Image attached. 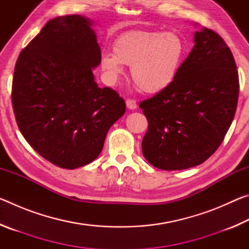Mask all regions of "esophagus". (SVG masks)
<instances>
[{
  "instance_id": "34e87169",
  "label": "esophagus",
  "mask_w": 249,
  "mask_h": 249,
  "mask_svg": "<svg viewBox=\"0 0 249 249\" xmlns=\"http://www.w3.org/2000/svg\"><path fill=\"white\" fill-rule=\"evenodd\" d=\"M126 107H127L129 109H135L137 107L136 101L133 100V99H127V100H126Z\"/></svg>"
}]
</instances>
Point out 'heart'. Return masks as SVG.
<instances>
[{"instance_id": "1", "label": "heart", "mask_w": 249, "mask_h": 249, "mask_svg": "<svg viewBox=\"0 0 249 249\" xmlns=\"http://www.w3.org/2000/svg\"><path fill=\"white\" fill-rule=\"evenodd\" d=\"M187 46L176 32L132 31L117 37L113 53H104L101 68L109 83L115 84L130 66L134 82L146 93H158L169 88L184 60Z\"/></svg>"}]
</instances>
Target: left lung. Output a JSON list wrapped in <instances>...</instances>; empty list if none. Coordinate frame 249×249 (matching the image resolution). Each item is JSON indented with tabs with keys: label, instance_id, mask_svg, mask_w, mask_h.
<instances>
[{
	"label": "left lung",
	"instance_id": "obj_1",
	"mask_svg": "<svg viewBox=\"0 0 249 249\" xmlns=\"http://www.w3.org/2000/svg\"><path fill=\"white\" fill-rule=\"evenodd\" d=\"M175 82L142 101L148 121L142 155L162 170L204 162L220 147L237 107L239 79L229 46L212 29L195 35Z\"/></svg>",
	"mask_w": 249,
	"mask_h": 249
}]
</instances>
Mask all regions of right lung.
<instances>
[{
    "label": "right lung",
    "instance_id": "add662e5",
    "mask_svg": "<svg viewBox=\"0 0 249 249\" xmlns=\"http://www.w3.org/2000/svg\"><path fill=\"white\" fill-rule=\"evenodd\" d=\"M101 49L89 19H50L20 52L12 105L20 133L41 157L64 169L88 165L102 151L125 101L94 81Z\"/></svg>",
    "mask_w": 249,
    "mask_h": 249
}]
</instances>
